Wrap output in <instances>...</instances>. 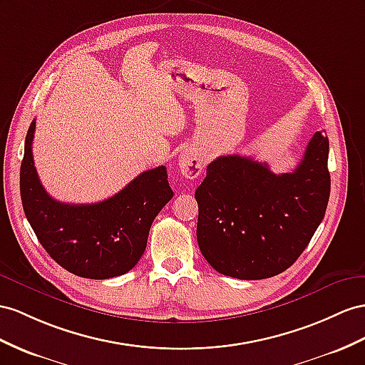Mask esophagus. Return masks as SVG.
<instances>
[{"label":"esophagus","instance_id":"obj_1","mask_svg":"<svg viewBox=\"0 0 365 365\" xmlns=\"http://www.w3.org/2000/svg\"><path fill=\"white\" fill-rule=\"evenodd\" d=\"M179 168L186 179H197L203 170V160L194 149H185L179 158Z\"/></svg>","mask_w":365,"mask_h":365}]
</instances>
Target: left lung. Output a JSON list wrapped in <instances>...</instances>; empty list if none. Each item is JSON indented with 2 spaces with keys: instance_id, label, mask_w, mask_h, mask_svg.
<instances>
[{
  "instance_id": "1",
  "label": "left lung",
  "mask_w": 365,
  "mask_h": 365,
  "mask_svg": "<svg viewBox=\"0 0 365 365\" xmlns=\"http://www.w3.org/2000/svg\"><path fill=\"white\" fill-rule=\"evenodd\" d=\"M329 138L312 137L293 173L274 174L242 155L217 157L195 190L197 242L220 274L256 280L292 267L319 227L330 197Z\"/></svg>"
}]
</instances>
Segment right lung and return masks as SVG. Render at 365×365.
Here are the masks:
<instances>
[{
  "instance_id": "add662e5",
  "label": "right lung",
  "mask_w": 365,
  "mask_h": 365,
  "mask_svg": "<svg viewBox=\"0 0 365 365\" xmlns=\"http://www.w3.org/2000/svg\"><path fill=\"white\" fill-rule=\"evenodd\" d=\"M34 133L35 120L26 135L20 191L24 214L43 248L80 277L109 279L128 273L145 253L155 216L174 195L166 168L142 173L103 202L61 203L46 192L36 174Z\"/></svg>"
}]
</instances>
